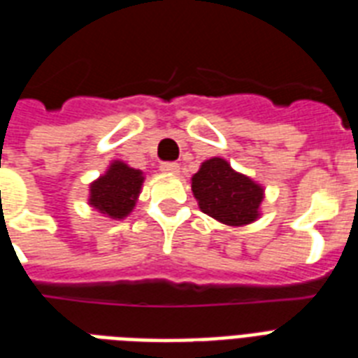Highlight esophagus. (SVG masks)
<instances>
[{
    "label": "esophagus",
    "instance_id": "34e87169",
    "mask_svg": "<svg viewBox=\"0 0 358 358\" xmlns=\"http://www.w3.org/2000/svg\"><path fill=\"white\" fill-rule=\"evenodd\" d=\"M159 169H162L165 174H178L180 173V165H178V163H174V162L162 163V165H159Z\"/></svg>",
    "mask_w": 358,
    "mask_h": 358
}]
</instances>
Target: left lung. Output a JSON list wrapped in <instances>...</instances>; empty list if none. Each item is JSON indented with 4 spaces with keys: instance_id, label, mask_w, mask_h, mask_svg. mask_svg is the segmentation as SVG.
Wrapping results in <instances>:
<instances>
[{
    "instance_id": "1",
    "label": "left lung",
    "mask_w": 358,
    "mask_h": 358,
    "mask_svg": "<svg viewBox=\"0 0 358 358\" xmlns=\"http://www.w3.org/2000/svg\"><path fill=\"white\" fill-rule=\"evenodd\" d=\"M191 191L202 212L219 223L243 227L260 217L264 187L234 171L223 157L202 163L191 178Z\"/></svg>"
}]
</instances>
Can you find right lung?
<instances>
[{
  "label": "right lung",
  "instance_id": "1",
  "mask_svg": "<svg viewBox=\"0 0 358 358\" xmlns=\"http://www.w3.org/2000/svg\"><path fill=\"white\" fill-rule=\"evenodd\" d=\"M145 176L139 169L113 162L100 178L94 180L89 189V204L111 219L128 217L139 199Z\"/></svg>",
  "mask_w": 358,
  "mask_h": 358
}]
</instances>
